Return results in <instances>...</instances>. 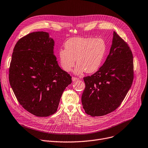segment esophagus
I'll return each mask as SVG.
<instances>
[{"mask_svg":"<svg viewBox=\"0 0 148 148\" xmlns=\"http://www.w3.org/2000/svg\"><path fill=\"white\" fill-rule=\"evenodd\" d=\"M78 80H79L78 78H76V77H72V80H73V82H75V81Z\"/></svg>","mask_w":148,"mask_h":148,"instance_id":"1","label":"esophagus"}]
</instances>
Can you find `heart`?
Listing matches in <instances>:
<instances>
[{
  "instance_id": "obj_1",
  "label": "heart",
  "mask_w": 148,
  "mask_h": 148,
  "mask_svg": "<svg viewBox=\"0 0 148 148\" xmlns=\"http://www.w3.org/2000/svg\"><path fill=\"white\" fill-rule=\"evenodd\" d=\"M106 51L104 41L101 39L77 37L68 40L65 48L59 52L60 65L64 71L69 72L77 65L74 73L81 74L83 72L94 73L101 65Z\"/></svg>"
}]
</instances>
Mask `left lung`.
<instances>
[{"label": "left lung", "mask_w": 148, "mask_h": 148, "mask_svg": "<svg viewBox=\"0 0 148 148\" xmlns=\"http://www.w3.org/2000/svg\"><path fill=\"white\" fill-rule=\"evenodd\" d=\"M133 56L127 42L113 32L110 53L104 64L91 76L84 77L82 96L84 110L91 116L114 111L123 101L134 78Z\"/></svg>", "instance_id": "1"}]
</instances>
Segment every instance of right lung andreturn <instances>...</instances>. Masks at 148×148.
I'll return each instance as SVG.
<instances>
[{"instance_id": "add662e5", "label": "right lung", "mask_w": 148, "mask_h": 148, "mask_svg": "<svg viewBox=\"0 0 148 148\" xmlns=\"http://www.w3.org/2000/svg\"><path fill=\"white\" fill-rule=\"evenodd\" d=\"M54 41L45 32L23 36L15 44L9 80L20 105L29 113L47 117L56 113L61 96L72 82L59 66Z\"/></svg>"}]
</instances>
